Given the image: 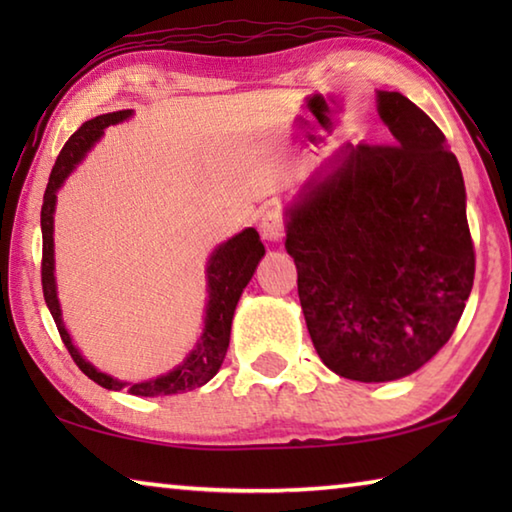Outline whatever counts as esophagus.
<instances>
[{
  "instance_id": "esophagus-1",
  "label": "esophagus",
  "mask_w": 512,
  "mask_h": 512,
  "mask_svg": "<svg viewBox=\"0 0 512 512\" xmlns=\"http://www.w3.org/2000/svg\"><path fill=\"white\" fill-rule=\"evenodd\" d=\"M284 228H287V219H284V214L280 210H268L262 214V219H259V232H262V237L273 241H282L284 237Z\"/></svg>"
}]
</instances>
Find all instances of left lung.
<instances>
[{"label":"left lung","instance_id":"1","mask_svg":"<svg viewBox=\"0 0 512 512\" xmlns=\"http://www.w3.org/2000/svg\"><path fill=\"white\" fill-rule=\"evenodd\" d=\"M393 144H345L287 207V253L318 357L354 381L422 368L474 282L465 183L445 135L400 92H377Z\"/></svg>","mask_w":512,"mask_h":512}]
</instances>
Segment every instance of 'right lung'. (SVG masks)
<instances>
[{"label":"right lung","instance_id":"add662e5","mask_svg":"<svg viewBox=\"0 0 512 512\" xmlns=\"http://www.w3.org/2000/svg\"><path fill=\"white\" fill-rule=\"evenodd\" d=\"M133 115V110H119L108 112V115H99L76 131L69 137L67 144L60 151L58 160L51 169L49 185L45 198H42V212H40V228H42V291H45V302L54 316V323L58 327L60 339H63L65 348L72 354L76 366H79L85 375L99 386L108 388V391H121L128 388L131 395L140 397H158V395H176L185 391H194V388L203 386L210 381L216 372H219L221 363L225 359L230 345V327L232 316H235L237 302L244 293L246 284L253 277L259 259L264 257V244L259 241L255 228H246L214 250L210 255V262L205 268L207 277V305H205V325L201 339L196 341L194 350L187 354L183 363L169 370L167 375H160L155 379L137 381V384H128V381H119L115 377L106 375L92 366L90 361L83 359V354L76 350L72 343V336L65 329L63 311H60L58 302V289H56V259H54V212H56V192L67 180L69 173L76 169L85 153H88L94 144L101 140L103 131L108 126L119 124Z\"/></svg>","mask_w":512,"mask_h":512}]
</instances>
